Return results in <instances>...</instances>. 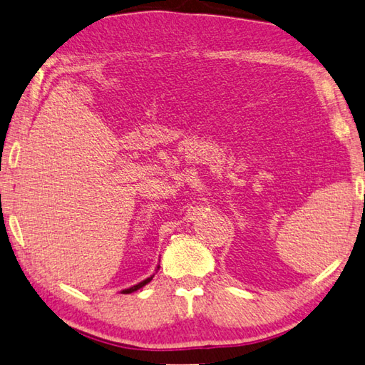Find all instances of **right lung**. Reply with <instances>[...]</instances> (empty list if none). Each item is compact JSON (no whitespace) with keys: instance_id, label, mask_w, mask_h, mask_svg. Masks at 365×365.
Wrapping results in <instances>:
<instances>
[{"instance_id":"right-lung-1","label":"right lung","mask_w":365,"mask_h":365,"mask_svg":"<svg viewBox=\"0 0 365 365\" xmlns=\"http://www.w3.org/2000/svg\"><path fill=\"white\" fill-rule=\"evenodd\" d=\"M150 279H153V277H150V278H146V279H144V281H141V283H138V284H135V286H132V287H128V289H123L122 291V294H130V292H135V291H138L140 289V287H143V286H146L148 283H149V281Z\"/></svg>"}]
</instances>
